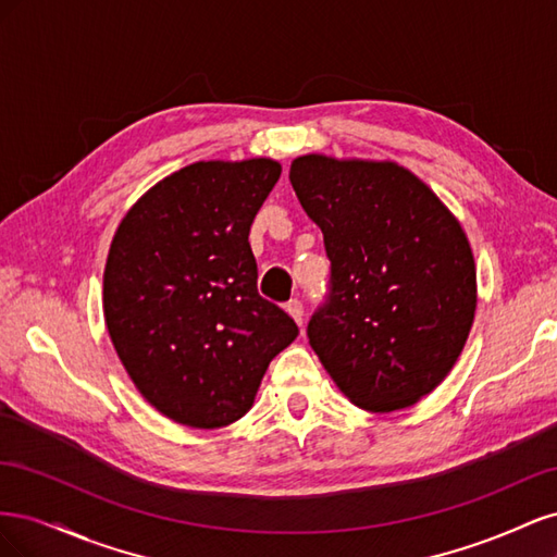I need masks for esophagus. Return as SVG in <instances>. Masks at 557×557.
I'll return each instance as SVG.
<instances>
[{
  "mask_svg": "<svg viewBox=\"0 0 557 557\" xmlns=\"http://www.w3.org/2000/svg\"><path fill=\"white\" fill-rule=\"evenodd\" d=\"M285 311L290 313V318L295 320L297 325L305 323V307H301V301H299V299H290L288 305H285Z\"/></svg>",
  "mask_w": 557,
  "mask_h": 557,
  "instance_id": "34e87169",
  "label": "esophagus"
}]
</instances>
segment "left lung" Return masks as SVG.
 Segmentation results:
<instances>
[{
    "instance_id": "8db88e82",
    "label": "left lung",
    "mask_w": 557,
    "mask_h": 557,
    "mask_svg": "<svg viewBox=\"0 0 557 557\" xmlns=\"http://www.w3.org/2000/svg\"><path fill=\"white\" fill-rule=\"evenodd\" d=\"M290 183L323 232L330 305L309 344L372 413L413 407L458 362L476 313V264L444 201L393 160L299 156Z\"/></svg>"
}]
</instances>
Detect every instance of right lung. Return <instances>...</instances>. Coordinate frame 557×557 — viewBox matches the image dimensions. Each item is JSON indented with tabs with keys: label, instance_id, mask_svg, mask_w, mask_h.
<instances>
[{
	"label": "right lung",
	"instance_id": "1",
	"mask_svg": "<svg viewBox=\"0 0 557 557\" xmlns=\"http://www.w3.org/2000/svg\"><path fill=\"white\" fill-rule=\"evenodd\" d=\"M281 176L272 158L201 160L146 190L104 267L111 344L141 397L178 425L246 416L295 320L258 293L252 218Z\"/></svg>",
	"mask_w": 557,
	"mask_h": 557
}]
</instances>
